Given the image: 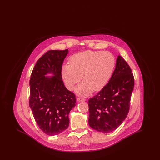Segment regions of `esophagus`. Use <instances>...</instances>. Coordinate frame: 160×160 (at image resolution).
Returning a JSON list of instances; mask_svg holds the SVG:
<instances>
[{
	"label": "esophagus",
	"mask_w": 160,
	"mask_h": 160,
	"mask_svg": "<svg viewBox=\"0 0 160 160\" xmlns=\"http://www.w3.org/2000/svg\"><path fill=\"white\" fill-rule=\"evenodd\" d=\"M77 99L78 101H80H80H85V99L82 98V97H77Z\"/></svg>",
	"instance_id": "1"
}]
</instances>
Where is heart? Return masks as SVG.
Listing matches in <instances>:
<instances>
[{
    "label": "heart",
    "mask_w": 160,
    "mask_h": 160,
    "mask_svg": "<svg viewBox=\"0 0 160 160\" xmlns=\"http://www.w3.org/2000/svg\"><path fill=\"white\" fill-rule=\"evenodd\" d=\"M115 65V59L108 52L88 50L72 55L70 63L61 67V76L66 87L72 90L82 79L83 81L77 88V93L86 95L91 91L102 89L108 82Z\"/></svg>",
    "instance_id": "1"
}]
</instances>
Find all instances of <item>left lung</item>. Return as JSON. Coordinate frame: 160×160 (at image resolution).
<instances>
[{
	"instance_id": "obj_1",
	"label": "left lung",
	"mask_w": 160,
	"mask_h": 160,
	"mask_svg": "<svg viewBox=\"0 0 160 160\" xmlns=\"http://www.w3.org/2000/svg\"><path fill=\"white\" fill-rule=\"evenodd\" d=\"M134 78L129 65L119 55L108 83L88 101L92 128L110 132L119 127L129 112Z\"/></svg>"
}]
</instances>
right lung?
<instances>
[{
	"instance_id": "right-lung-1",
	"label": "right lung",
	"mask_w": 160,
	"mask_h": 160,
	"mask_svg": "<svg viewBox=\"0 0 160 160\" xmlns=\"http://www.w3.org/2000/svg\"><path fill=\"white\" fill-rule=\"evenodd\" d=\"M68 49L49 50L36 63L29 81V106L38 127L48 136L67 129L68 114L76 106V95L68 91L62 80L61 67ZM52 72L54 77L45 76Z\"/></svg>"
}]
</instances>
